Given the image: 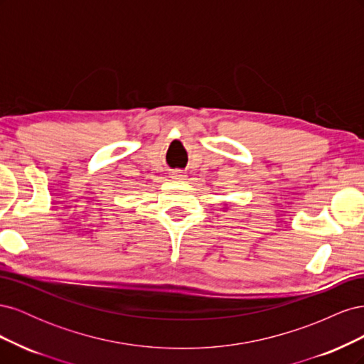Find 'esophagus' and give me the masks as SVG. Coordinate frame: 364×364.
<instances>
[{"instance_id": "1", "label": "esophagus", "mask_w": 364, "mask_h": 364, "mask_svg": "<svg viewBox=\"0 0 364 364\" xmlns=\"http://www.w3.org/2000/svg\"><path fill=\"white\" fill-rule=\"evenodd\" d=\"M185 178H186V176L182 171H179V170L173 171V174H171V179L176 181V182H182V181H185Z\"/></svg>"}]
</instances>
